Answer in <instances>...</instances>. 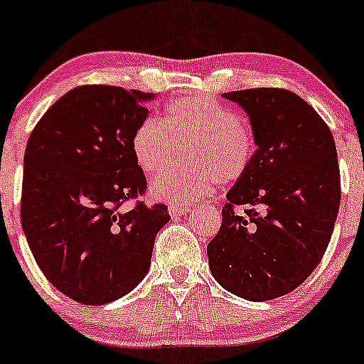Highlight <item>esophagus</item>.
Here are the masks:
<instances>
[{"mask_svg": "<svg viewBox=\"0 0 364 364\" xmlns=\"http://www.w3.org/2000/svg\"><path fill=\"white\" fill-rule=\"evenodd\" d=\"M168 212H170V215H173V217H177V215L189 213V212H191V206H177V205H170V208H168Z\"/></svg>", "mask_w": 364, "mask_h": 364, "instance_id": "34e87169", "label": "esophagus"}]
</instances>
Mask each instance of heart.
Masks as SVG:
<instances>
[{"label":"heart","mask_w":364,"mask_h":364,"mask_svg":"<svg viewBox=\"0 0 364 364\" xmlns=\"http://www.w3.org/2000/svg\"><path fill=\"white\" fill-rule=\"evenodd\" d=\"M132 151L146 173L177 165L186 152L189 165L154 178L151 194L161 201L191 205L210 196L217 183L240 181L252 165L255 144L236 111L210 97L191 95L168 105L163 123L144 119L132 136Z\"/></svg>","instance_id":"heart-1"}]
</instances>
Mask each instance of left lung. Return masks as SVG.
<instances>
[{
	"label": "left lung",
	"instance_id": "1",
	"mask_svg": "<svg viewBox=\"0 0 364 364\" xmlns=\"http://www.w3.org/2000/svg\"><path fill=\"white\" fill-rule=\"evenodd\" d=\"M224 97L248 114L257 151L206 246L210 271L228 291L264 302L300 287L326 252L340 206L337 149L321 116L290 90Z\"/></svg>",
	"mask_w": 364,
	"mask_h": 364
}]
</instances>
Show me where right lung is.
I'll return each instance as SVG.
<instances>
[{"instance_id":"1","label":"right lung","mask_w":364,"mask_h":364,"mask_svg":"<svg viewBox=\"0 0 364 364\" xmlns=\"http://www.w3.org/2000/svg\"><path fill=\"white\" fill-rule=\"evenodd\" d=\"M152 97L109 85L73 88L27 140L22 229L46 279L80 304L102 306L134 290L170 220L159 203L121 208L147 187L132 136Z\"/></svg>"}]
</instances>
